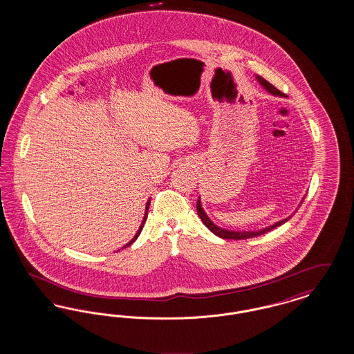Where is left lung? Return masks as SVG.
<instances>
[{
  "label": "left lung",
  "mask_w": 354,
  "mask_h": 354,
  "mask_svg": "<svg viewBox=\"0 0 354 354\" xmlns=\"http://www.w3.org/2000/svg\"><path fill=\"white\" fill-rule=\"evenodd\" d=\"M256 78H257V81L260 82V84H261L267 91H270L272 95H277V97H284V95H286L284 93H281L279 88H276L273 84H270V82L266 81L264 78H261V77H256ZM196 211H198V215H199V218L202 220L203 224H204L212 234L219 236L221 239H232V240H244V239H251V237H254V236L263 235V234H266V232H270L273 228H276V227L284 224L286 221H288V220L292 218V216H289V218H286V219L280 220V221L274 223L273 225H270L268 228H263V230H260V231H243V232H241V231L223 230V228H220L218 225H215V224L209 220V218L207 216V214L204 212L202 204H201V199H198V203H196Z\"/></svg>",
  "instance_id": "obj_1"
}]
</instances>
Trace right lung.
Masks as SVG:
<instances>
[{"instance_id":"right-lung-1","label":"right lung","mask_w":354,"mask_h":354,"mask_svg":"<svg viewBox=\"0 0 354 354\" xmlns=\"http://www.w3.org/2000/svg\"><path fill=\"white\" fill-rule=\"evenodd\" d=\"M149 207H150V201L147 202V204H146V214H145V218H143V221H142V224H140V227H139V230H138V232L135 234L134 237H133V240L131 241H129L123 248H126V247H129V245H131L133 243H134L135 240L138 239V236L140 235V232H142V228H143V225H145V221H146V219H147V212H149Z\"/></svg>"}]
</instances>
